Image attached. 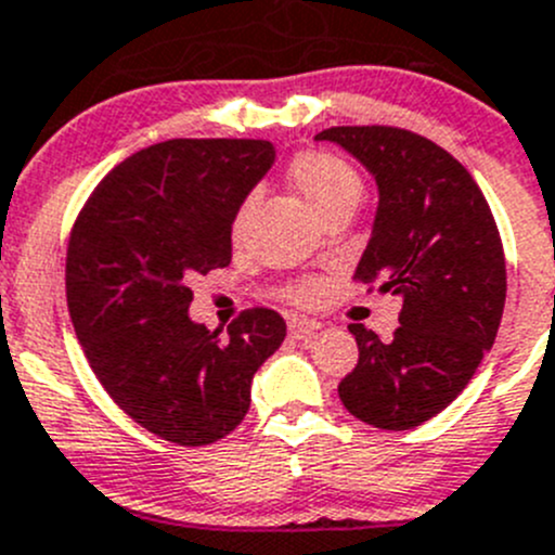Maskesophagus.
<instances>
[{"label": "esophagus", "mask_w": 555, "mask_h": 555, "mask_svg": "<svg viewBox=\"0 0 555 555\" xmlns=\"http://www.w3.org/2000/svg\"><path fill=\"white\" fill-rule=\"evenodd\" d=\"M318 326H321L318 321H307V318H291L288 334L294 339H305V337H310V334H315Z\"/></svg>", "instance_id": "esophagus-1"}]
</instances>
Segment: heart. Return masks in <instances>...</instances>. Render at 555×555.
<instances>
[{
  "mask_svg": "<svg viewBox=\"0 0 555 555\" xmlns=\"http://www.w3.org/2000/svg\"><path fill=\"white\" fill-rule=\"evenodd\" d=\"M288 178L296 185V191L305 196L307 205L321 218L326 212H332L334 207L359 202L361 189H364L361 175L356 172L353 164L345 162L343 156H337L332 151H299L291 158ZM245 216H248V205H240L232 218L234 240L243 237ZM321 291L323 285L318 280H299V283L291 285L288 296L296 305H312L321 296Z\"/></svg>",
  "mask_w": 555,
  "mask_h": 555,
  "instance_id": "b5f03b06",
  "label": "heart"
}]
</instances>
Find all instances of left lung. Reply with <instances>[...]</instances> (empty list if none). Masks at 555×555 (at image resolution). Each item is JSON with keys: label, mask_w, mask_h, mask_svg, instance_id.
Wrapping results in <instances>:
<instances>
[{"label": "left lung", "mask_w": 555, "mask_h": 555, "mask_svg": "<svg viewBox=\"0 0 555 555\" xmlns=\"http://www.w3.org/2000/svg\"><path fill=\"white\" fill-rule=\"evenodd\" d=\"M353 153L380 205L353 280L402 296L388 343L350 323L359 361L337 391L350 415L388 431L446 410L493 345L507 294L496 221L462 162L397 126H332L315 134Z\"/></svg>", "instance_id": "8db88e82"}]
</instances>
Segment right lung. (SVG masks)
Instances as JSON below:
<instances>
[{
    "instance_id": "add662e5",
    "label": "right lung",
    "mask_w": 555,
    "mask_h": 555,
    "mask_svg": "<svg viewBox=\"0 0 555 555\" xmlns=\"http://www.w3.org/2000/svg\"><path fill=\"white\" fill-rule=\"evenodd\" d=\"M275 162L267 140H167L109 169L75 218L67 307L93 375L162 440H223L250 408L256 370L285 339L270 307L221 337L189 318V283L232 261V218Z\"/></svg>"
}]
</instances>
